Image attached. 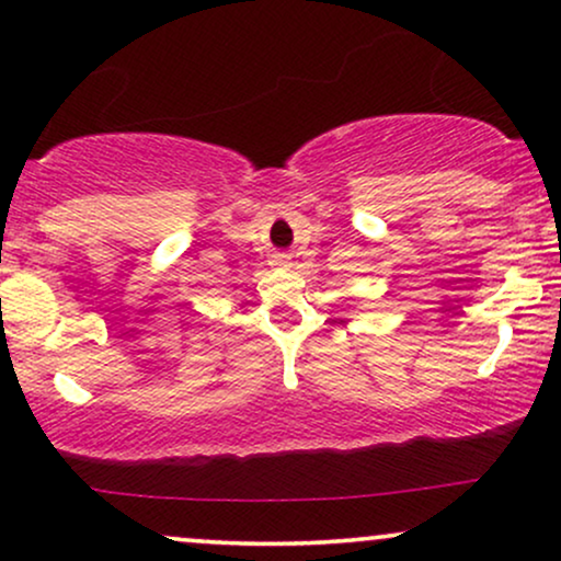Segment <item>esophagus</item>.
I'll return each mask as SVG.
<instances>
[{
	"label": "esophagus",
	"mask_w": 561,
	"mask_h": 561,
	"mask_svg": "<svg viewBox=\"0 0 561 561\" xmlns=\"http://www.w3.org/2000/svg\"><path fill=\"white\" fill-rule=\"evenodd\" d=\"M274 266H287L285 255H274Z\"/></svg>",
	"instance_id": "1"
}]
</instances>
